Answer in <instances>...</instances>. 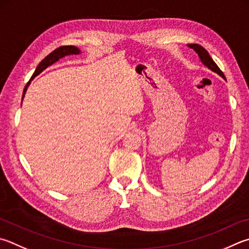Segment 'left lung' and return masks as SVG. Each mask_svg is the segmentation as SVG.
Here are the masks:
<instances>
[{
  "instance_id": "obj_1",
  "label": "left lung",
  "mask_w": 249,
  "mask_h": 249,
  "mask_svg": "<svg viewBox=\"0 0 249 249\" xmlns=\"http://www.w3.org/2000/svg\"><path fill=\"white\" fill-rule=\"evenodd\" d=\"M188 47L195 50V51L198 53V55H199L201 62L208 67V69H210L211 71H213L214 73L219 74L221 77L225 78L223 71H221L218 67V65H216L215 63L213 62V60H212L211 56L209 55V53H208V51L205 48H202L201 46H199V44H189Z\"/></svg>"
}]
</instances>
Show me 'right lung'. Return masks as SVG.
<instances>
[{
  "mask_svg": "<svg viewBox=\"0 0 249 249\" xmlns=\"http://www.w3.org/2000/svg\"><path fill=\"white\" fill-rule=\"evenodd\" d=\"M78 53H80L79 49L74 47V46H62V47H58L57 49H55V50H54V51H52L51 53L49 54V55H47L41 62L39 63V65L37 66V69H36L35 73L33 75V77H31V79H33L34 77H36V76H37V75H39L42 71L46 70L48 66L52 65L53 63H55L56 61L60 60L61 57L65 56V55H70V54H78ZM29 83H30V80L26 85V87L24 89V93H22V98H24V96H25V93L27 91V87H28V86H29Z\"/></svg>",
  "mask_w": 249,
  "mask_h": 249,
  "instance_id": "1",
  "label": "right lung"
}]
</instances>
